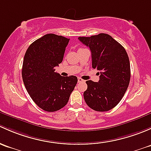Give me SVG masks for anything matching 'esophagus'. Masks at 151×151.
<instances>
[{
  "label": "esophagus",
  "mask_w": 151,
  "mask_h": 151,
  "mask_svg": "<svg viewBox=\"0 0 151 151\" xmlns=\"http://www.w3.org/2000/svg\"><path fill=\"white\" fill-rule=\"evenodd\" d=\"M78 83H83V82H85V81L83 80L82 78H78Z\"/></svg>",
  "instance_id": "1"
}]
</instances>
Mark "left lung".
<instances>
[{
	"mask_svg": "<svg viewBox=\"0 0 151 151\" xmlns=\"http://www.w3.org/2000/svg\"><path fill=\"white\" fill-rule=\"evenodd\" d=\"M78 39L89 47L92 68L99 71L98 82L86 81L85 102L96 111H108L122 100L129 84L131 71L128 54L108 34L79 37Z\"/></svg>",
	"mask_w": 151,
	"mask_h": 151,
	"instance_id": "8db88e82",
	"label": "left lung"
}]
</instances>
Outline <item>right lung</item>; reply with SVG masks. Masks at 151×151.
<instances>
[{
    "label": "right lung",
    "mask_w": 151,
    "mask_h": 151,
    "mask_svg": "<svg viewBox=\"0 0 151 151\" xmlns=\"http://www.w3.org/2000/svg\"><path fill=\"white\" fill-rule=\"evenodd\" d=\"M70 39L46 34L31 43L26 51L22 76L27 92L39 108L54 112L65 106L73 91L76 76H61L55 67L63 62Z\"/></svg>",
    "instance_id": "1"
}]
</instances>
